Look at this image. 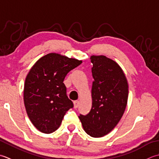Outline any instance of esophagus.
<instances>
[{"instance_id":"34e87169","label":"esophagus","mask_w":159,"mask_h":159,"mask_svg":"<svg viewBox=\"0 0 159 159\" xmlns=\"http://www.w3.org/2000/svg\"><path fill=\"white\" fill-rule=\"evenodd\" d=\"M73 103H74V108H77V107H78L79 104H80V102L77 101V100H76V101H74L73 102Z\"/></svg>"}]
</instances>
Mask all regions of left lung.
I'll use <instances>...</instances> for the list:
<instances>
[{"mask_svg": "<svg viewBox=\"0 0 159 159\" xmlns=\"http://www.w3.org/2000/svg\"><path fill=\"white\" fill-rule=\"evenodd\" d=\"M93 63L92 108L80 115L83 128L92 137L111 132L124 115L128 98V84L117 63L104 56L90 57Z\"/></svg>", "mask_w": 159, "mask_h": 159, "instance_id": "left-lung-1", "label": "left lung"}]
</instances>
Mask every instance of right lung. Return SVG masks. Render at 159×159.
<instances>
[{
    "label": "right lung",
    "instance_id": "1",
    "mask_svg": "<svg viewBox=\"0 0 159 159\" xmlns=\"http://www.w3.org/2000/svg\"><path fill=\"white\" fill-rule=\"evenodd\" d=\"M82 62L51 53L32 66L25 79L24 103L29 118L39 131H56L66 111L73 107L63 82L67 73Z\"/></svg>",
    "mask_w": 159,
    "mask_h": 159
}]
</instances>
